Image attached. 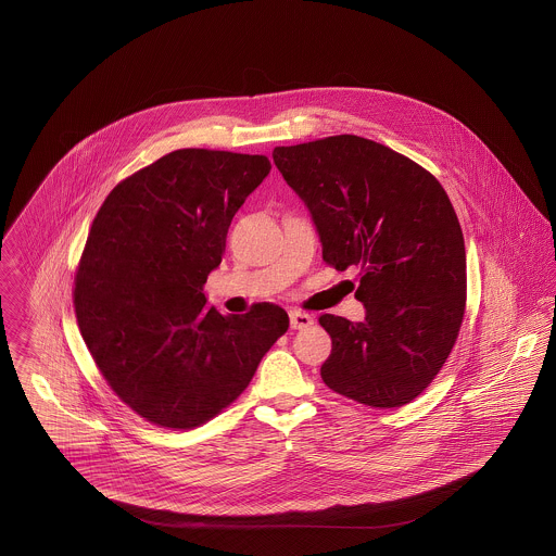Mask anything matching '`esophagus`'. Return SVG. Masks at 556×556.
<instances>
[{
	"label": "esophagus",
	"mask_w": 556,
	"mask_h": 556,
	"mask_svg": "<svg viewBox=\"0 0 556 556\" xmlns=\"http://www.w3.org/2000/svg\"><path fill=\"white\" fill-rule=\"evenodd\" d=\"M291 329H306L315 323V318L302 311H290Z\"/></svg>",
	"instance_id": "esophagus-1"
}]
</instances>
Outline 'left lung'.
Here are the masks:
<instances>
[{
	"label": "left lung",
	"mask_w": 556,
	"mask_h": 556,
	"mask_svg": "<svg viewBox=\"0 0 556 556\" xmlns=\"http://www.w3.org/2000/svg\"><path fill=\"white\" fill-rule=\"evenodd\" d=\"M273 160L313 214L325 265L361 266L365 320L318 317L331 336L325 386L370 408L413 402L465 317V239L448 193L421 164L358 135L279 146Z\"/></svg>",
	"instance_id": "8db88e82"
}]
</instances>
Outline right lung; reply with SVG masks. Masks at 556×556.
I'll list each match as a JSON object with an SVG mask.
<instances>
[{
	"mask_svg": "<svg viewBox=\"0 0 556 556\" xmlns=\"http://www.w3.org/2000/svg\"><path fill=\"white\" fill-rule=\"evenodd\" d=\"M268 170L261 154L175 150L123 179L91 223L73 290L80 336L110 390L148 424H208L290 327L277 304L227 317L202 291Z\"/></svg>",
	"mask_w": 556,
	"mask_h": 556,
	"instance_id": "right-lung-1",
	"label": "right lung"
}]
</instances>
